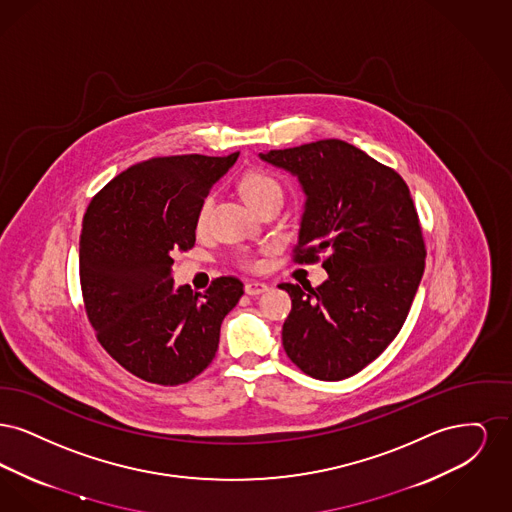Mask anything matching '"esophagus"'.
Masks as SVG:
<instances>
[{
  "instance_id": "esophagus-1",
  "label": "esophagus",
  "mask_w": 512,
  "mask_h": 512,
  "mask_svg": "<svg viewBox=\"0 0 512 512\" xmlns=\"http://www.w3.org/2000/svg\"><path fill=\"white\" fill-rule=\"evenodd\" d=\"M244 290L247 295H261V293L267 292L268 286L267 284H263V282L251 280V282H247V284H245Z\"/></svg>"
}]
</instances>
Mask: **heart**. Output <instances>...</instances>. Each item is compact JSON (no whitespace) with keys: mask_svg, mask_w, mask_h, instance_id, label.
Instances as JSON below:
<instances>
[{"mask_svg":"<svg viewBox=\"0 0 512 512\" xmlns=\"http://www.w3.org/2000/svg\"><path fill=\"white\" fill-rule=\"evenodd\" d=\"M238 190H240V194L244 197L245 203H247L251 209H255V211H257L263 203H267L268 199H272V197H282V186H280V182H278L272 174L263 171V169H251V171L244 172L242 178H240ZM211 207H213V199L207 197V199L201 203L199 211H197V226H199V228H203V226L207 224ZM238 261H240V265H244V267H251V265H253V259H251L247 253H242Z\"/></svg>","mask_w":512,"mask_h":512,"instance_id":"1","label":"heart"}]
</instances>
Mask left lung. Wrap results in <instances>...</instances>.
Here are the masks:
<instances>
[{"label":"left lung","instance_id":"1","mask_svg":"<svg viewBox=\"0 0 512 512\" xmlns=\"http://www.w3.org/2000/svg\"><path fill=\"white\" fill-rule=\"evenodd\" d=\"M305 192L295 263H317V286L292 297L282 343L305 374L336 382L372 363L399 334L418 290L426 247L409 186L359 147L320 140L259 153Z\"/></svg>","mask_w":512,"mask_h":512}]
</instances>
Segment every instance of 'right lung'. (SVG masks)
<instances>
[{"label":"right lung","mask_w":512,"mask_h":512,"mask_svg":"<svg viewBox=\"0 0 512 512\" xmlns=\"http://www.w3.org/2000/svg\"><path fill=\"white\" fill-rule=\"evenodd\" d=\"M240 153L155 157L115 176L90 201L80 234V286L103 349L134 376L178 386L219 349L220 324L244 295L234 276L203 293L174 288L172 253L195 244L197 211Z\"/></svg>","instance_id":"obj_1"}]
</instances>
